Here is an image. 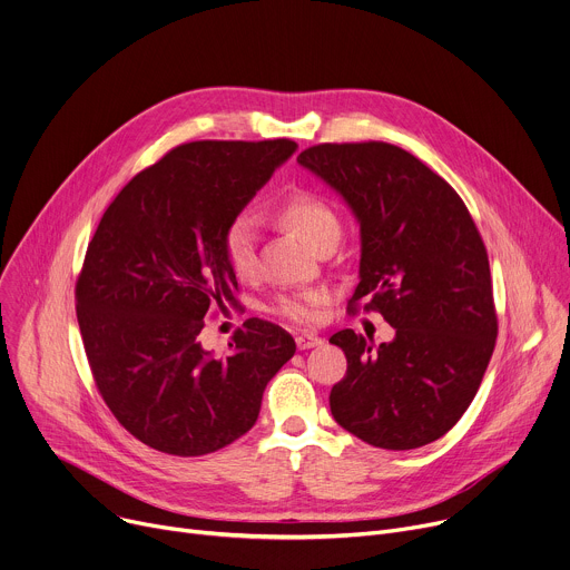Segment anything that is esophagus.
I'll list each match as a JSON object with an SVG mask.
<instances>
[{
	"mask_svg": "<svg viewBox=\"0 0 570 570\" xmlns=\"http://www.w3.org/2000/svg\"><path fill=\"white\" fill-rule=\"evenodd\" d=\"M295 345H297V350H311V347H320L322 338L311 336V334H302V336L295 338Z\"/></svg>",
	"mask_w": 570,
	"mask_h": 570,
	"instance_id": "34e87169",
	"label": "esophagus"
}]
</instances>
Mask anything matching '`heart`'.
Wrapping results in <instances>:
<instances>
[{"label":"heart","mask_w":570,"mask_h":570,"mask_svg":"<svg viewBox=\"0 0 570 570\" xmlns=\"http://www.w3.org/2000/svg\"><path fill=\"white\" fill-rule=\"evenodd\" d=\"M279 225H284L295 238H299L304 246L313 248L322 238L341 236V220L336 212L324 203L317 194L311 191H295L286 196L273 209ZM225 259L229 271L238 279H250L257 273V227L250 216H236L223 238ZM327 288H311V291H295L277 297L273 311L291 322L297 324H315L322 315V306L330 302Z\"/></svg>","instance_id":"1"}]
</instances>
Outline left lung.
<instances>
[{"mask_svg":"<svg viewBox=\"0 0 570 570\" xmlns=\"http://www.w3.org/2000/svg\"><path fill=\"white\" fill-rule=\"evenodd\" d=\"M299 167L330 185L361 227L358 286L394 327L374 347L343 330L347 356L332 387L334 420L358 440L409 451L440 440L464 415L490 365L499 324L490 259L453 187L385 141L317 144Z\"/></svg>","mask_w":570,"mask_h":570,"instance_id":"obj_1","label":"left lung"}]
</instances>
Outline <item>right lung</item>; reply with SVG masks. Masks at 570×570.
<instances>
[{
  "mask_svg": "<svg viewBox=\"0 0 570 570\" xmlns=\"http://www.w3.org/2000/svg\"><path fill=\"white\" fill-rule=\"evenodd\" d=\"M295 148L183 144L119 191L90 240L76 282L90 370L117 422L155 451L205 455L246 435L295 354L291 334L259 317L225 358L200 345L209 306L236 302L225 232Z\"/></svg>",
  "mask_w": 570,
  "mask_h": 570,
  "instance_id": "add662e5",
  "label": "right lung"
}]
</instances>
